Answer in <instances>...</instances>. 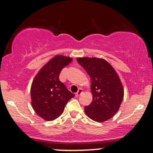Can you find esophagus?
<instances>
[{
    "label": "esophagus",
    "mask_w": 153,
    "mask_h": 153,
    "mask_svg": "<svg viewBox=\"0 0 153 153\" xmlns=\"http://www.w3.org/2000/svg\"><path fill=\"white\" fill-rule=\"evenodd\" d=\"M82 93V90L81 88H80V89H78V92L76 93V94H75V96H77V97H78V96H80V94H81Z\"/></svg>",
    "instance_id": "obj_1"
}]
</instances>
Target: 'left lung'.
Segmentation results:
<instances>
[{
    "instance_id": "left-lung-1",
    "label": "left lung",
    "mask_w": 153,
    "mask_h": 153,
    "mask_svg": "<svg viewBox=\"0 0 153 153\" xmlns=\"http://www.w3.org/2000/svg\"><path fill=\"white\" fill-rule=\"evenodd\" d=\"M77 62L91 80L93 101L85 106L89 118L103 122L118 111L124 98V89L117 72L107 61L96 57H78Z\"/></svg>"
}]
</instances>
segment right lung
Instances as JSON below:
<instances>
[{
  "instance_id": "right-lung-1",
  "label": "right lung",
  "mask_w": 153,
  "mask_h": 153,
  "mask_svg": "<svg viewBox=\"0 0 153 153\" xmlns=\"http://www.w3.org/2000/svg\"><path fill=\"white\" fill-rule=\"evenodd\" d=\"M72 58L56 55L42 68L31 87V105L36 114L47 121L57 119L75 95L59 80V73Z\"/></svg>"
}]
</instances>
